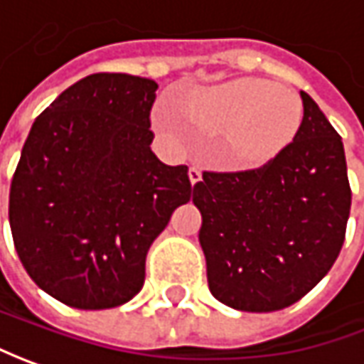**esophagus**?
<instances>
[{
  "label": "esophagus",
  "mask_w": 364,
  "mask_h": 364,
  "mask_svg": "<svg viewBox=\"0 0 364 364\" xmlns=\"http://www.w3.org/2000/svg\"><path fill=\"white\" fill-rule=\"evenodd\" d=\"M189 181H191V185L201 181V171L197 169V167H191V169H189Z\"/></svg>",
  "instance_id": "obj_1"
}]
</instances>
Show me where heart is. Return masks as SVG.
I'll return each mask as SVG.
<instances>
[{"label": "heart", "instance_id": "heart-1", "mask_svg": "<svg viewBox=\"0 0 364 364\" xmlns=\"http://www.w3.org/2000/svg\"><path fill=\"white\" fill-rule=\"evenodd\" d=\"M185 119L207 134H221L218 161L230 169H256L294 141L302 124L298 96L259 78H237L218 86H197L177 100ZM163 132H175V119L157 110Z\"/></svg>", "mask_w": 364, "mask_h": 364}]
</instances>
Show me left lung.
<instances>
[{
    "label": "left lung",
    "instance_id": "8db88e82",
    "mask_svg": "<svg viewBox=\"0 0 364 364\" xmlns=\"http://www.w3.org/2000/svg\"><path fill=\"white\" fill-rule=\"evenodd\" d=\"M300 96L302 124L278 157L259 169L205 171L193 187L209 290L235 310L274 312L298 302L345 242V146L318 105Z\"/></svg>",
    "mask_w": 364,
    "mask_h": 364
}]
</instances>
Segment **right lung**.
Listing matches in <instances>:
<instances>
[{"label":"right lung","mask_w":364,"mask_h":364,"mask_svg":"<svg viewBox=\"0 0 364 364\" xmlns=\"http://www.w3.org/2000/svg\"><path fill=\"white\" fill-rule=\"evenodd\" d=\"M159 84L90 74L36 119L9 189V225L33 282L62 304L105 310L144 284V259L191 199L185 165L151 151Z\"/></svg>","instance_id":"obj_1"}]
</instances>
